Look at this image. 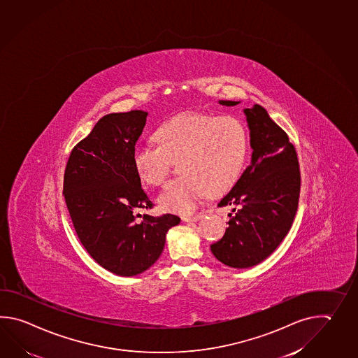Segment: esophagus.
Wrapping results in <instances>:
<instances>
[{
    "instance_id": "1",
    "label": "esophagus",
    "mask_w": 358,
    "mask_h": 358,
    "mask_svg": "<svg viewBox=\"0 0 358 358\" xmlns=\"http://www.w3.org/2000/svg\"><path fill=\"white\" fill-rule=\"evenodd\" d=\"M203 218V215L201 214H196V215H187V217H183V222H186V223H190V222H197V220H200V219Z\"/></svg>"
}]
</instances>
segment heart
Returning <instances> with one entry per match:
<instances>
[{
  "mask_svg": "<svg viewBox=\"0 0 358 358\" xmlns=\"http://www.w3.org/2000/svg\"><path fill=\"white\" fill-rule=\"evenodd\" d=\"M159 146L138 144L132 166L143 182L159 186L171 161L182 157L183 176L158 196L164 212L190 214L210 192H223L240 177L248 149V130L238 117L187 112L168 120L154 134Z\"/></svg>",
  "mask_w": 358,
  "mask_h": 358,
  "instance_id": "heart-1",
  "label": "heart"
}]
</instances>
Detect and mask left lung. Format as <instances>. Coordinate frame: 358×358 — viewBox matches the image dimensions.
Returning <instances> with one entry per match:
<instances>
[{"label":"left lung","mask_w":358,"mask_h":358,"mask_svg":"<svg viewBox=\"0 0 358 358\" xmlns=\"http://www.w3.org/2000/svg\"><path fill=\"white\" fill-rule=\"evenodd\" d=\"M234 101L219 104L234 107ZM251 161L218 206H234L226 234L210 245L213 255L231 268L245 269L264 262L285 240L299 208V159L294 146L266 110L245 108Z\"/></svg>","instance_id":"8db88e82"}]
</instances>
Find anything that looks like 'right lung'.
Masks as SVG:
<instances>
[{
  "instance_id": "right-lung-1",
  "label": "right lung",
  "mask_w": 358,
  "mask_h": 358,
  "mask_svg": "<svg viewBox=\"0 0 358 358\" xmlns=\"http://www.w3.org/2000/svg\"><path fill=\"white\" fill-rule=\"evenodd\" d=\"M145 110L103 116L70 154L64 195L81 245L102 268L121 277L144 273L163 252L166 236L181 219L152 217L132 150L146 124Z\"/></svg>"
}]
</instances>
